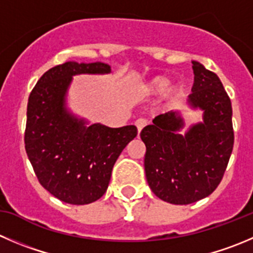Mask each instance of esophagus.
<instances>
[{
    "instance_id": "obj_1",
    "label": "esophagus",
    "mask_w": 253,
    "mask_h": 253,
    "mask_svg": "<svg viewBox=\"0 0 253 253\" xmlns=\"http://www.w3.org/2000/svg\"><path fill=\"white\" fill-rule=\"evenodd\" d=\"M146 124H148V122H146L145 119H141V118H140V119L136 120L135 125H136V129H138V133H139V134H140L141 129H143Z\"/></svg>"
}]
</instances>
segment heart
<instances>
[{
    "mask_svg": "<svg viewBox=\"0 0 253 253\" xmlns=\"http://www.w3.org/2000/svg\"><path fill=\"white\" fill-rule=\"evenodd\" d=\"M170 83H171L170 77L155 76L149 79V81L144 82L143 84H140V86L138 88V94L143 98L156 97L159 94H163L166 89L169 87ZM182 92H184L182 86L180 84H175V85L170 86L169 89L167 91V98L169 100H176L181 97Z\"/></svg>",
    "mask_w": 253,
    "mask_h": 253,
    "instance_id": "b5f03b06",
    "label": "heart"
}]
</instances>
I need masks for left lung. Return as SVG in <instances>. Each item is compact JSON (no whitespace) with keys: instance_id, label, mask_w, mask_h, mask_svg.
Wrapping results in <instances>:
<instances>
[{"instance_id":"1","label":"left lung","mask_w":253,"mask_h":253,"mask_svg":"<svg viewBox=\"0 0 253 253\" xmlns=\"http://www.w3.org/2000/svg\"><path fill=\"white\" fill-rule=\"evenodd\" d=\"M194 85L187 98L203 122L190 125L180 110L160 114L141 130L146 146L144 168L151 191L174 205L196 203L212 194L223 176L233 148L231 100L215 73L192 61Z\"/></svg>"}]
</instances>
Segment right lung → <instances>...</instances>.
Wrapping results in <instances>:
<instances>
[{
	"label": "right lung",
	"instance_id": "1",
	"mask_svg": "<svg viewBox=\"0 0 253 253\" xmlns=\"http://www.w3.org/2000/svg\"><path fill=\"white\" fill-rule=\"evenodd\" d=\"M108 73L110 67L100 62H66L45 72L28 98L26 153L41 185L63 203L100 199L115 161L138 134L135 125L90 124L67 107L74 76Z\"/></svg>",
	"mask_w": 253,
	"mask_h": 253
}]
</instances>
